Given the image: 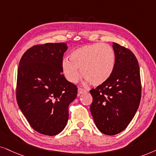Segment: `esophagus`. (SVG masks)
<instances>
[{
	"instance_id": "1",
	"label": "esophagus",
	"mask_w": 156,
	"mask_h": 156,
	"mask_svg": "<svg viewBox=\"0 0 156 156\" xmlns=\"http://www.w3.org/2000/svg\"><path fill=\"white\" fill-rule=\"evenodd\" d=\"M78 94H83V93H86V90H85V89H83V88H79L78 89Z\"/></svg>"
}]
</instances>
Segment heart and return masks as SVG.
I'll return each mask as SVG.
<instances>
[{
    "label": "heart",
    "mask_w": 156,
    "mask_h": 156,
    "mask_svg": "<svg viewBox=\"0 0 156 156\" xmlns=\"http://www.w3.org/2000/svg\"><path fill=\"white\" fill-rule=\"evenodd\" d=\"M115 64L113 49L107 44L96 43L74 50L70 59L66 58L63 60L62 69L68 81L76 83L82 73L93 86H100L111 78Z\"/></svg>",
    "instance_id": "1"
}]
</instances>
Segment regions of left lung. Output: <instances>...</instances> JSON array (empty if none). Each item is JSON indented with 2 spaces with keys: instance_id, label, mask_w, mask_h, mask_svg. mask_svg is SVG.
<instances>
[{
  "instance_id": "1",
  "label": "left lung",
  "mask_w": 156,
  "mask_h": 156,
  "mask_svg": "<svg viewBox=\"0 0 156 156\" xmlns=\"http://www.w3.org/2000/svg\"><path fill=\"white\" fill-rule=\"evenodd\" d=\"M115 64L113 74L104 83L92 89L90 113L103 134L113 136L125 130L140 104V68L131 51L113 43Z\"/></svg>"
}]
</instances>
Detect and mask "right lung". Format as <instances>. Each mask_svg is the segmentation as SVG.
<instances>
[{"mask_svg": "<svg viewBox=\"0 0 156 156\" xmlns=\"http://www.w3.org/2000/svg\"><path fill=\"white\" fill-rule=\"evenodd\" d=\"M65 43L36 45L25 52L18 69L16 98L35 130L53 136L65 128L68 106L77 96L76 85L62 74Z\"/></svg>", "mask_w": 156, "mask_h": 156, "instance_id": "right-lung-1", "label": "right lung"}]
</instances>
